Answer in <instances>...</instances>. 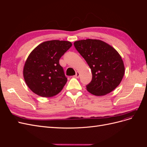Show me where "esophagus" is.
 Segmentation results:
<instances>
[{"mask_svg":"<svg viewBox=\"0 0 147 147\" xmlns=\"http://www.w3.org/2000/svg\"><path fill=\"white\" fill-rule=\"evenodd\" d=\"M80 77V73L78 72H77L76 74H75V77L77 78H78Z\"/></svg>","mask_w":147,"mask_h":147,"instance_id":"34e87169","label":"esophagus"}]
</instances>
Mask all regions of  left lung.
I'll return each instance as SVG.
<instances>
[{"instance_id": "8db88e82", "label": "left lung", "mask_w": 147, "mask_h": 147, "mask_svg": "<svg viewBox=\"0 0 147 147\" xmlns=\"http://www.w3.org/2000/svg\"><path fill=\"white\" fill-rule=\"evenodd\" d=\"M74 46L91 70L92 77L86 85L88 91L101 96L113 91L124 75V63L118 51L108 43L96 39L78 40Z\"/></svg>"}]
</instances>
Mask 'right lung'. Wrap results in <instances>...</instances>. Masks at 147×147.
Wrapping results in <instances>:
<instances>
[{
  "mask_svg": "<svg viewBox=\"0 0 147 147\" xmlns=\"http://www.w3.org/2000/svg\"><path fill=\"white\" fill-rule=\"evenodd\" d=\"M70 42H44L30 53L23 69L25 82L35 94L51 97L63 90L67 81L59 59L72 47Z\"/></svg>",
  "mask_w": 147,
  "mask_h": 147,
  "instance_id": "1",
  "label": "right lung"
}]
</instances>
